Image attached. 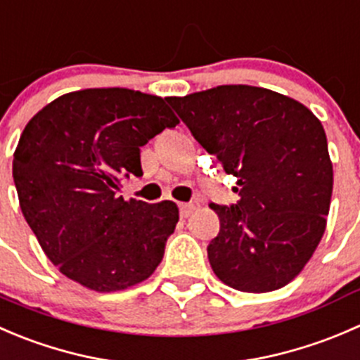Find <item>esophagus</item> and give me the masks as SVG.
I'll return each instance as SVG.
<instances>
[{
  "label": "esophagus",
  "mask_w": 360,
  "mask_h": 360,
  "mask_svg": "<svg viewBox=\"0 0 360 360\" xmlns=\"http://www.w3.org/2000/svg\"><path fill=\"white\" fill-rule=\"evenodd\" d=\"M179 208H180L181 217H188L192 212H194V205H192V202H180Z\"/></svg>",
  "instance_id": "34e87169"
}]
</instances>
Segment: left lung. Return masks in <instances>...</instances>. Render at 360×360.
<instances>
[{"mask_svg": "<svg viewBox=\"0 0 360 360\" xmlns=\"http://www.w3.org/2000/svg\"><path fill=\"white\" fill-rule=\"evenodd\" d=\"M192 136L238 179L236 205H210L208 259L220 282L271 292L292 282L326 231L333 162L322 124L296 99L254 85L166 98Z\"/></svg>", "mask_w": 360, "mask_h": 360, "instance_id": "1", "label": "left lung"}]
</instances>
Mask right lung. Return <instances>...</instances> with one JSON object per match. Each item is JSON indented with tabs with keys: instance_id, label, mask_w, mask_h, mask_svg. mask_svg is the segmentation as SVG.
<instances>
[{
	"instance_id": "add662e5",
	"label": "right lung",
	"mask_w": 360,
	"mask_h": 360,
	"mask_svg": "<svg viewBox=\"0 0 360 360\" xmlns=\"http://www.w3.org/2000/svg\"><path fill=\"white\" fill-rule=\"evenodd\" d=\"M179 122L162 98L122 87L68 92L27 122L13 181L24 219L64 276L115 292L155 271L179 206L124 201L120 180L141 175L140 147Z\"/></svg>"
}]
</instances>
